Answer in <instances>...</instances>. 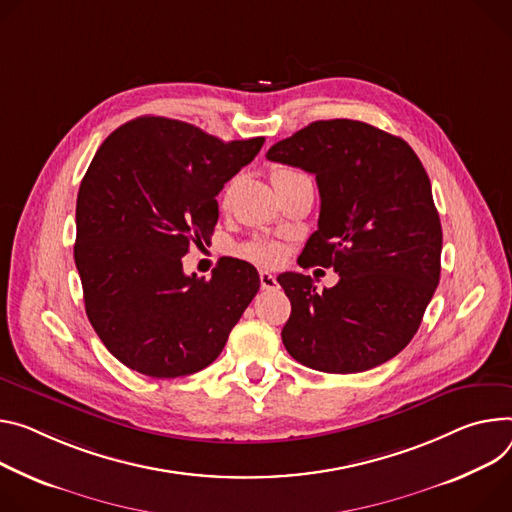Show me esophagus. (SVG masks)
Returning a JSON list of instances; mask_svg holds the SVG:
<instances>
[{
    "instance_id": "esophagus-1",
    "label": "esophagus",
    "mask_w": 512,
    "mask_h": 512,
    "mask_svg": "<svg viewBox=\"0 0 512 512\" xmlns=\"http://www.w3.org/2000/svg\"><path fill=\"white\" fill-rule=\"evenodd\" d=\"M259 282H261L263 290H277V288H280V286H277V280L269 271H259Z\"/></svg>"
}]
</instances>
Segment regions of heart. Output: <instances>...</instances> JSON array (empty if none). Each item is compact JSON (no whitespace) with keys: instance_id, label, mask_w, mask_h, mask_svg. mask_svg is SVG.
<instances>
[{"instance_id":"heart-1","label":"heart","mask_w":512,"mask_h":512,"mask_svg":"<svg viewBox=\"0 0 512 512\" xmlns=\"http://www.w3.org/2000/svg\"><path fill=\"white\" fill-rule=\"evenodd\" d=\"M298 175V171L290 169V167H275L271 171V181H282V179H288V177H294ZM245 257H249L251 261H257V263H275L277 259H280V247H277L275 243H269V241H253L249 243L245 249H243Z\"/></svg>"}]
</instances>
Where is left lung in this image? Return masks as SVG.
Instances as JSON below:
<instances>
[{
	"instance_id": "left-lung-1",
	"label": "left lung",
	"mask_w": 512,
	"mask_h": 512,
	"mask_svg": "<svg viewBox=\"0 0 512 512\" xmlns=\"http://www.w3.org/2000/svg\"><path fill=\"white\" fill-rule=\"evenodd\" d=\"M316 175L318 230L298 263L339 273L316 290L282 273L292 302L288 353L327 374H357L398 355L421 327L441 275L443 232L429 175L400 136L359 120H318L267 151Z\"/></svg>"
}]
</instances>
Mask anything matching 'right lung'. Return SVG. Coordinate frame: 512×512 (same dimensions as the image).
Returning a JSON list of instances; mask_svg holds the SVG:
<instances>
[{
    "label": "right lung",
    "mask_w": 512,
    "mask_h": 512,
    "mask_svg": "<svg viewBox=\"0 0 512 512\" xmlns=\"http://www.w3.org/2000/svg\"><path fill=\"white\" fill-rule=\"evenodd\" d=\"M263 136L224 143L194 124L141 116L114 130L77 194L75 265L106 349L151 378L190 376L224 349L259 290L257 269L226 257L210 280L181 257L210 241L216 196Z\"/></svg>",
    "instance_id": "add662e5"
}]
</instances>
